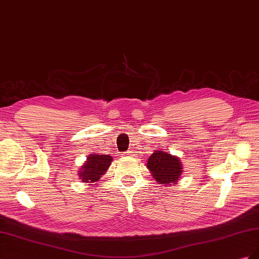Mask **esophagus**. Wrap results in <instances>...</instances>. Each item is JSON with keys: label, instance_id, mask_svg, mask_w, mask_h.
<instances>
[{"label": "esophagus", "instance_id": "obj_1", "mask_svg": "<svg viewBox=\"0 0 259 259\" xmlns=\"http://www.w3.org/2000/svg\"><path fill=\"white\" fill-rule=\"evenodd\" d=\"M133 153H134V152H133V151H127V152H125V155H127V156H132V155H133Z\"/></svg>", "mask_w": 259, "mask_h": 259}]
</instances>
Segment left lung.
I'll return each instance as SVG.
<instances>
[{
	"mask_svg": "<svg viewBox=\"0 0 259 259\" xmlns=\"http://www.w3.org/2000/svg\"><path fill=\"white\" fill-rule=\"evenodd\" d=\"M147 167L155 182L164 185H176L183 173V164L178 156L165 151H154L147 161Z\"/></svg>",
	"mask_w": 259,
	"mask_h": 259,
	"instance_id": "1",
	"label": "left lung"
}]
</instances>
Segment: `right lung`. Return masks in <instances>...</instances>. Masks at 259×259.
Instances as JSON below:
<instances>
[{
  "label": "right lung",
  "instance_id": "add662e5",
  "mask_svg": "<svg viewBox=\"0 0 259 259\" xmlns=\"http://www.w3.org/2000/svg\"><path fill=\"white\" fill-rule=\"evenodd\" d=\"M111 155L92 153L88 156L84 165L80 167L79 178L82 180V183L89 184V186H96L95 183L106 174L109 166L111 165Z\"/></svg>",
  "mask_w": 259,
  "mask_h": 259
}]
</instances>
